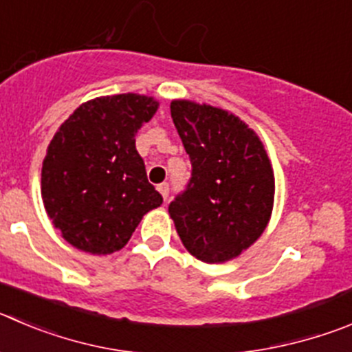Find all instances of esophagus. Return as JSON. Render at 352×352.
<instances>
[{"label":"esophagus","instance_id":"obj_1","mask_svg":"<svg viewBox=\"0 0 352 352\" xmlns=\"http://www.w3.org/2000/svg\"><path fill=\"white\" fill-rule=\"evenodd\" d=\"M157 191H160V195L163 196V199H165V201H166V198H168V195H170L168 184H166V182L160 184V186H157Z\"/></svg>","mask_w":352,"mask_h":352}]
</instances>
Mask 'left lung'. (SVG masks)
Masks as SVG:
<instances>
[{
  "instance_id": "obj_1",
  "label": "left lung",
  "mask_w": 352,
  "mask_h": 352,
  "mask_svg": "<svg viewBox=\"0 0 352 352\" xmlns=\"http://www.w3.org/2000/svg\"><path fill=\"white\" fill-rule=\"evenodd\" d=\"M170 113L192 175L168 212L186 250L206 264L239 257L274 206V172L261 137L229 111L175 98Z\"/></svg>"
}]
</instances>
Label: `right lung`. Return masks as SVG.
I'll return each instance as SVG.
<instances>
[{
  "label": "right lung",
  "instance_id": "obj_1",
  "mask_svg": "<svg viewBox=\"0 0 352 352\" xmlns=\"http://www.w3.org/2000/svg\"><path fill=\"white\" fill-rule=\"evenodd\" d=\"M160 102L140 94L97 97L55 131L41 168V198L62 238L81 252L121 250L142 217L163 203L135 135Z\"/></svg>",
  "mask_w": 352,
  "mask_h": 352
}]
</instances>
